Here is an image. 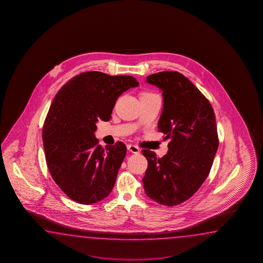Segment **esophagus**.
Here are the masks:
<instances>
[{"label":"esophagus","mask_w":263,"mask_h":263,"mask_svg":"<svg viewBox=\"0 0 263 263\" xmlns=\"http://www.w3.org/2000/svg\"><path fill=\"white\" fill-rule=\"evenodd\" d=\"M127 148H128V151H130L132 153H135V154H137V153H139L140 152L139 147L136 146V145H127Z\"/></svg>","instance_id":"1"}]
</instances>
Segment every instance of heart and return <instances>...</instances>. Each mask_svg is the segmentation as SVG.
I'll use <instances>...</instances> for the list:
<instances>
[{
  "instance_id": "heart-1",
  "label": "heart",
  "mask_w": 263,
  "mask_h": 263,
  "mask_svg": "<svg viewBox=\"0 0 263 263\" xmlns=\"http://www.w3.org/2000/svg\"><path fill=\"white\" fill-rule=\"evenodd\" d=\"M142 95H151V93H144V94H142Z\"/></svg>"
}]
</instances>
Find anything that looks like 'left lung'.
Segmentation results:
<instances>
[{"mask_svg": "<svg viewBox=\"0 0 263 263\" xmlns=\"http://www.w3.org/2000/svg\"><path fill=\"white\" fill-rule=\"evenodd\" d=\"M146 83L162 91L158 129L170 143L162 158L143 151L148 162L144 189L152 200L171 207L189 199L207 179L219 145L215 115L210 101L181 73H155Z\"/></svg>", "mask_w": 263, "mask_h": 263, "instance_id": "1", "label": "left lung"}]
</instances>
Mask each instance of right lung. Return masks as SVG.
<instances>
[{
    "instance_id": "1",
    "label": "right lung",
    "mask_w": 263,
    "mask_h": 263,
    "mask_svg": "<svg viewBox=\"0 0 263 263\" xmlns=\"http://www.w3.org/2000/svg\"><path fill=\"white\" fill-rule=\"evenodd\" d=\"M139 83L132 76L80 73L57 92L42 140L50 175L70 199L90 205L110 195L127 152L122 142L99 145L96 123L110 120L118 97Z\"/></svg>"
}]
</instances>
